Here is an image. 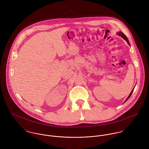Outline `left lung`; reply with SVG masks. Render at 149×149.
Segmentation results:
<instances>
[{"label":"left lung","mask_w":149,"mask_h":149,"mask_svg":"<svg viewBox=\"0 0 149 149\" xmlns=\"http://www.w3.org/2000/svg\"><path fill=\"white\" fill-rule=\"evenodd\" d=\"M119 36H120V37H121L122 38H123L124 40H125L126 41H127V42L128 44L130 46V42H129V41H128V38H127V37L125 36V34L123 33V32H122V31H119V32H118L117 33H116ZM134 88L132 89V91L131 92V93H130V94L129 95V96H128L127 98L126 99V100H125V102H124V103H125L127 100L130 97V96H131V95H132V93L133 92V91H134Z\"/></svg>","instance_id":"left-lung-1"}]
</instances>
